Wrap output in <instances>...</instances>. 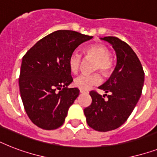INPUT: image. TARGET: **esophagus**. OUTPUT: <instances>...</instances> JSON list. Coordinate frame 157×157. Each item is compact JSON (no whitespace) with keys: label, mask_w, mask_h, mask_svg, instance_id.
Segmentation results:
<instances>
[{"label":"esophagus","mask_w":157,"mask_h":157,"mask_svg":"<svg viewBox=\"0 0 157 157\" xmlns=\"http://www.w3.org/2000/svg\"><path fill=\"white\" fill-rule=\"evenodd\" d=\"M80 93L81 94H88L89 92L86 90H80Z\"/></svg>","instance_id":"1"}]
</instances>
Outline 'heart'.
Returning <instances> with one entry per match:
<instances>
[{
    "instance_id": "heart-1",
    "label": "heart",
    "mask_w": 157,
    "mask_h": 157,
    "mask_svg": "<svg viewBox=\"0 0 157 157\" xmlns=\"http://www.w3.org/2000/svg\"><path fill=\"white\" fill-rule=\"evenodd\" d=\"M86 58L95 60L94 69H99L103 74L109 73L112 70V58L110 57L109 49L104 45H94L87 48L85 50ZM81 63V55L77 53H73L68 59V67L71 73L76 74L79 71ZM102 81L99 74L94 73L93 75H81L74 80V86L80 90H88L94 86H97Z\"/></svg>"
}]
</instances>
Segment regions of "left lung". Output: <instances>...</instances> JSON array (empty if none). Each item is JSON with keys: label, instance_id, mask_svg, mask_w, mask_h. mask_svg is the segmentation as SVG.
<instances>
[{"label": "left lung", "instance_id": "8db88e82", "mask_svg": "<svg viewBox=\"0 0 157 157\" xmlns=\"http://www.w3.org/2000/svg\"><path fill=\"white\" fill-rule=\"evenodd\" d=\"M100 39L112 45L117 64L109 79L98 87L108 94V99L91 91L92 103L84 109V113L89 126L107 132L119 128L130 116L141 96L144 72L139 58L128 44L115 36Z\"/></svg>", "mask_w": 157, "mask_h": 157}]
</instances>
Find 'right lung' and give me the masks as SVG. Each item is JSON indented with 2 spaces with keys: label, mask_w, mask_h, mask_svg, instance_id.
Segmentation results:
<instances>
[{
  "label": "right lung",
  "mask_w": 157,
  "mask_h": 157,
  "mask_svg": "<svg viewBox=\"0 0 157 157\" xmlns=\"http://www.w3.org/2000/svg\"><path fill=\"white\" fill-rule=\"evenodd\" d=\"M92 38L74 31H56L37 41L23 56L19 90L26 112L36 125L50 130L64 123L80 92L77 88H67L73 81L69 57Z\"/></svg>",
  "instance_id": "add662e5"
}]
</instances>
